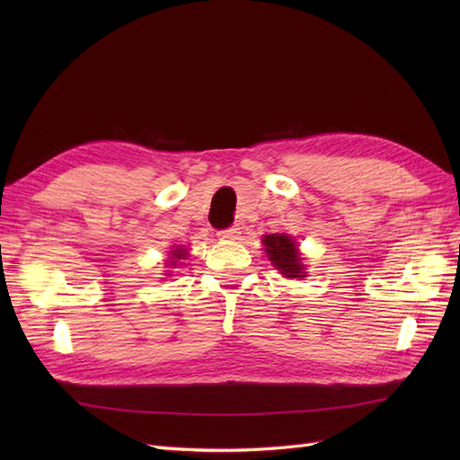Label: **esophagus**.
<instances>
[{
    "label": "esophagus",
    "instance_id": "1",
    "mask_svg": "<svg viewBox=\"0 0 460 460\" xmlns=\"http://www.w3.org/2000/svg\"><path fill=\"white\" fill-rule=\"evenodd\" d=\"M240 234H242L240 226H230L226 230H220L217 235H218L220 240H238Z\"/></svg>",
    "mask_w": 460,
    "mask_h": 460
}]
</instances>
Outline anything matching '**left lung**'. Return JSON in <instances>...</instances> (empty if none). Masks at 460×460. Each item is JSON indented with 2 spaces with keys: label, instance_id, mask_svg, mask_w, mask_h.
Listing matches in <instances>:
<instances>
[{
  "label": "left lung",
  "instance_id": "left-lung-1",
  "mask_svg": "<svg viewBox=\"0 0 460 460\" xmlns=\"http://www.w3.org/2000/svg\"><path fill=\"white\" fill-rule=\"evenodd\" d=\"M262 245L267 252L272 267L280 270L284 278H305V264L297 249V242L289 238L288 234H267L262 235Z\"/></svg>",
  "mask_w": 460,
  "mask_h": 460
}]
</instances>
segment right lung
I'll return each mask as SVG.
<instances>
[{
	"instance_id": "obj_1",
	"label": "right lung",
	"mask_w": 460,
	"mask_h": 460,
	"mask_svg": "<svg viewBox=\"0 0 460 460\" xmlns=\"http://www.w3.org/2000/svg\"><path fill=\"white\" fill-rule=\"evenodd\" d=\"M188 257V252L184 247H176V249H172L171 252V255H169V259H166V269L169 270H172V269H176V264H182L180 261H184ZM171 272H166V276H169Z\"/></svg>"
}]
</instances>
